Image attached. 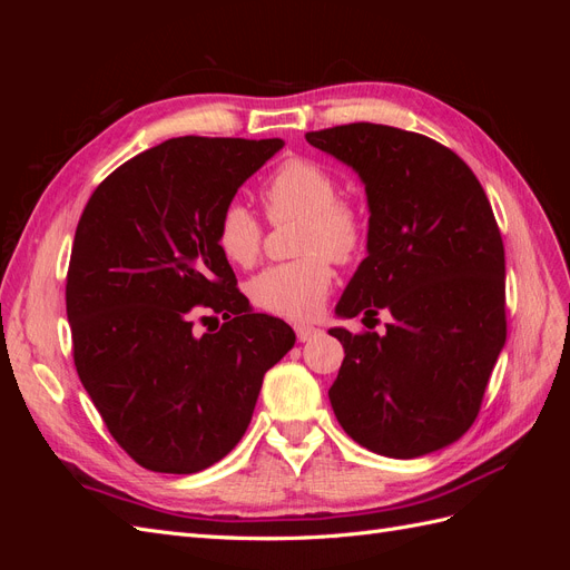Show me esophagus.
<instances>
[{
  "label": "esophagus",
  "instance_id": "obj_1",
  "mask_svg": "<svg viewBox=\"0 0 570 570\" xmlns=\"http://www.w3.org/2000/svg\"><path fill=\"white\" fill-rule=\"evenodd\" d=\"M295 333H297V340L299 342H308L312 337H316L318 335V327H314V325H295Z\"/></svg>",
  "mask_w": 570,
  "mask_h": 570
}]
</instances>
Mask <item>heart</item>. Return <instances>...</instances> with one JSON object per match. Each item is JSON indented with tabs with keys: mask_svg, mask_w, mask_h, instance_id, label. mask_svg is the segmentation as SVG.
I'll use <instances>...</instances> for the list:
<instances>
[{
	"mask_svg": "<svg viewBox=\"0 0 570 570\" xmlns=\"http://www.w3.org/2000/svg\"><path fill=\"white\" fill-rule=\"evenodd\" d=\"M331 168L312 159H287L262 187V202L273 223L299 220L295 254L299 258L268 266L249 285L254 304L287 321L314 318L333 287V266L350 264L366 247V216L361 206L337 195ZM264 228L254 212L230 199L216 218V245L230 264L249 268L262 254Z\"/></svg>",
	"mask_w": 570,
	"mask_h": 570,
	"instance_id": "obj_1",
	"label": "heart"
}]
</instances>
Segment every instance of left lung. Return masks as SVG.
Masks as SVG:
<instances>
[{
    "label": "left lung",
    "mask_w": 570,
    "mask_h": 570,
    "mask_svg": "<svg viewBox=\"0 0 570 570\" xmlns=\"http://www.w3.org/2000/svg\"><path fill=\"white\" fill-rule=\"evenodd\" d=\"M366 187L368 256L340 318L390 312L387 333L352 335L327 390L340 425L366 450L416 459L456 442L478 416L507 342L504 245L485 189L452 149L377 124L306 132Z\"/></svg>",
    "instance_id": "8db88e82"
}]
</instances>
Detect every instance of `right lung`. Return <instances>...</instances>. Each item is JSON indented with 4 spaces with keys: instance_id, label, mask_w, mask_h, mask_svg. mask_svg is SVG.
Listing matches in <instances>:
<instances>
[{
    "instance_id": "1",
    "label": "right lung",
    "mask_w": 570,
    "mask_h": 570,
    "mask_svg": "<svg viewBox=\"0 0 570 570\" xmlns=\"http://www.w3.org/2000/svg\"><path fill=\"white\" fill-rule=\"evenodd\" d=\"M283 140L174 137L99 183L66 278L73 361L111 438L157 473L209 469L243 440L292 327L254 314L216 218ZM224 316L214 334L196 318Z\"/></svg>"
}]
</instances>
